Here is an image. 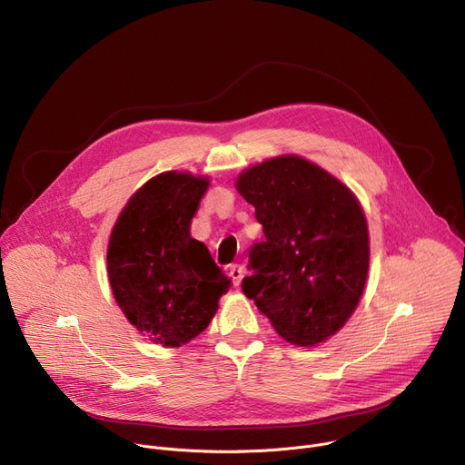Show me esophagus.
Masks as SVG:
<instances>
[{
	"mask_svg": "<svg viewBox=\"0 0 465 465\" xmlns=\"http://www.w3.org/2000/svg\"><path fill=\"white\" fill-rule=\"evenodd\" d=\"M230 276H232L233 285H241V282L244 278V269L241 267V264H232V267H230Z\"/></svg>",
	"mask_w": 465,
	"mask_h": 465,
	"instance_id": "obj_1",
	"label": "esophagus"
}]
</instances>
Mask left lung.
<instances>
[{
  "instance_id": "1",
  "label": "left lung",
  "mask_w": 465,
  "mask_h": 465,
  "mask_svg": "<svg viewBox=\"0 0 465 465\" xmlns=\"http://www.w3.org/2000/svg\"><path fill=\"white\" fill-rule=\"evenodd\" d=\"M264 241L250 250L242 292L291 344L314 346L348 322L370 267L357 196L322 167L285 154L237 178Z\"/></svg>"
}]
</instances>
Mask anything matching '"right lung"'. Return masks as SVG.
<instances>
[{"instance_id": "right-lung-1", "label": "right lung", "mask_w": 465, "mask_h": 465, "mask_svg": "<svg viewBox=\"0 0 465 465\" xmlns=\"http://www.w3.org/2000/svg\"><path fill=\"white\" fill-rule=\"evenodd\" d=\"M208 185L204 176L162 173L130 196L110 233L114 298L132 325L165 348L201 335L230 287L208 246L189 233Z\"/></svg>"}]
</instances>
